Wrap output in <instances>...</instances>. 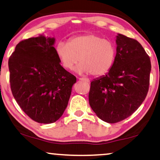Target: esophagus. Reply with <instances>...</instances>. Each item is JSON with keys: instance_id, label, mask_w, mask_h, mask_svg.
Returning a JSON list of instances; mask_svg holds the SVG:
<instances>
[{"instance_id": "obj_1", "label": "esophagus", "mask_w": 160, "mask_h": 160, "mask_svg": "<svg viewBox=\"0 0 160 160\" xmlns=\"http://www.w3.org/2000/svg\"><path fill=\"white\" fill-rule=\"evenodd\" d=\"M79 80H83V81H85V82H88V83H89V82H90V80H89V79H88V78H79Z\"/></svg>"}]
</instances>
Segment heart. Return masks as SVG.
I'll return each mask as SVG.
<instances>
[{
	"mask_svg": "<svg viewBox=\"0 0 160 160\" xmlns=\"http://www.w3.org/2000/svg\"><path fill=\"white\" fill-rule=\"evenodd\" d=\"M55 52L61 65L71 70L79 61L76 70L80 74H90L101 77L108 73L116 58V47L111 41L101 36L88 34L69 39L68 43L59 42Z\"/></svg>",
	"mask_w": 160,
	"mask_h": 160,
	"instance_id": "b5f03b06",
	"label": "heart"
}]
</instances>
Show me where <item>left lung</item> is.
<instances>
[{
    "label": "left lung",
    "instance_id": "1",
    "mask_svg": "<svg viewBox=\"0 0 160 160\" xmlns=\"http://www.w3.org/2000/svg\"><path fill=\"white\" fill-rule=\"evenodd\" d=\"M116 55L111 70L90 82L89 103L107 123L124 120L144 101L149 86L150 58L140 43L118 34Z\"/></svg>",
    "mask_w": 160,
    "mask_h": 160
}]
</instances>
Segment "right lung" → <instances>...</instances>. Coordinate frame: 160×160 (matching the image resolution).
Listing matches in <instances>:
<instances>
[{"label":"right lung","mask_w":160,"mask_h":160,"mask_svg":"<svg viewBox=\"0 0 160 160\" xmlns=\"http://www.w3.org/2000/svg\"><path fill=\"white\" fill-rule=\"evenodd\" d=\"M55 39L44 36L21 41L8 59L12 94L36 122L51 123L62 116L76 78L59 63Z\"/></svg>","instance_id":"right-lung-1"}]
</instances>
